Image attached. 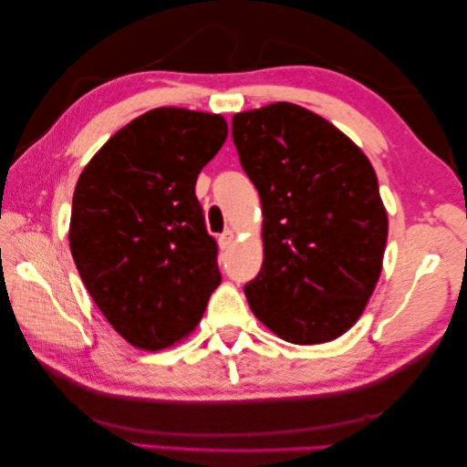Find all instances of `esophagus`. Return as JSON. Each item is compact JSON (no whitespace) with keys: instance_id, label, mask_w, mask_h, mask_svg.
<instances>
[{"instance_id":"obj_1","label":"esophagus","mask_w":467,"mask_h":467,"mask_svg":"<svg viewBox=\"0 0 467 467\" xmlns=\"http://www.w3.org/2000/svg\"><path fill=\"white\" fill-rule=\"evenodd\" d=\"M233 243H234V233L233 231H226V233H223L221 236H218V246H221L223 251L231 249Z\"/></svg>"}]
</instances>
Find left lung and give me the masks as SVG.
<instances>
[{
    "label": "left lung",
    "mask_w": 467,
    "mask_h": 467,
    "mask_svg": "<svg viewBox=\"0 0 467 467\" xmlns=\"http://www.w3.org/2000/svg\"><path fill=\"white\" fill-rule=\"evenodd\" d=\"M261 196L263 266L244 286L265 327L295 345L347 333L379 281L387 211L369 158L339 128L289 102L233 116Z\"/></svg>",
    "instance_id": "left-lung-1"
}]
</instances>
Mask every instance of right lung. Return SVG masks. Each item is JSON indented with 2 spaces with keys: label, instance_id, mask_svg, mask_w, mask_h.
<instances>
[{
  "label": "right lung",
  "instance_id": "obj_1",
  "mask_svg": "<svg viewBox=\"0 0 467 467\" xmlns=\"http://www.w3.org/2000/svg\"><path fill=\"white\" fill-rule=\"evenodd\" d=\"M226 136L221 114L154 108L78 178L69 251L98 309L136 349L186 339L223 281L194 186Z\"/></svg>",
  "mask_w": 467,
  "mask_h": 467
}]
</instances>
